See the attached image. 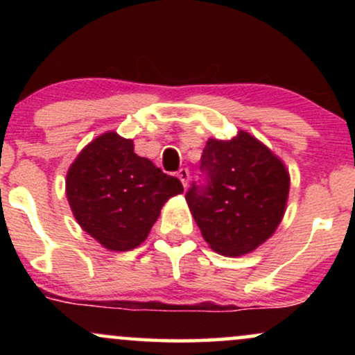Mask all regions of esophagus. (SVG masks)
<instances>
[{
	"label": "esophagus",
	"instance_id": "esophagus-1",
	"mask_svg": "<svg viewBox=\"0 0 355 355\" xmlns=\"http://www.w3.org/2000/svg\"><path fill=\"white\" fill-rule=\"evenodd\" d=\"M177 177L182 180L183 187L189 185V180H190V172H189V168H180V170H178Z\"/></svg>",
	"mask_w": 355,
	"mask_h": 355
}]
</instances>
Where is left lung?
Segmentation results:
<instances>
[{
	"label": "left lung",
	"instance_id": "obj_1",
	"mask_svg": "<svg viewBox=\"0 0 355 355\" xmlns=\"http://www.w3.org/2000/svg\"><path fill=\"white\" fill-rule=\"evenodd\" d=\"M202 182L185 193L205 242L222 255L255 250L284 217L288 173L266 145L247 132L210 138L200 160Z\"/></svg>",
	"mask_w": 355,
	"mask_h": 355
}]
</instances>
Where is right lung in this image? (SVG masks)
I'll list each match as a JSON object with an SVG mask.
<instances>
[{
	"mask_svg": "<svg viewBox=\"0 0 355 355\" xmlns=\"http://www.w3.org/2000/svg\"><path fill=\"white\" fill-rule=\"evenodd\" d=\"M183 191L177 177L133 152L110 132L81 150L67 175V197L81 229L110 250H132L146 239L162 207Z\"/></svg>",
	"mask_w": 355,
	"mask_h": 355,
	"instance_id": "add662e5",
	"label": "right lung"
}]
</instances>
